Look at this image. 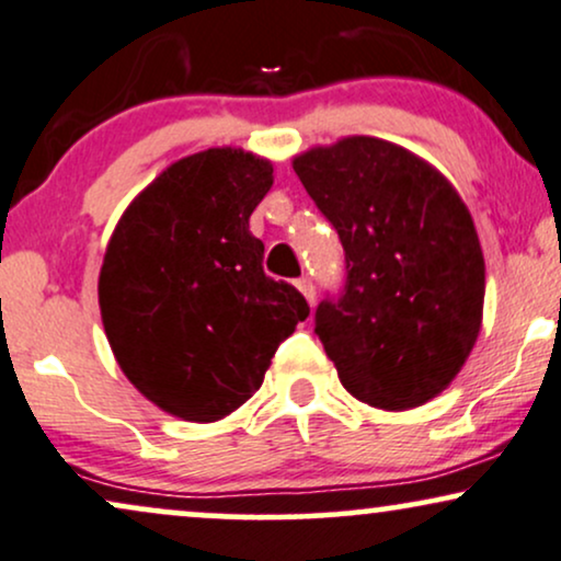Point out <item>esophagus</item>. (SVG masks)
I'll list each match as a JSON object with an SVG mask.
<instances>
[{"label":"esophagus","instance_id":"34e87169","mask_svg":"<svg viewBox=\"0 0 561 561\" xmlns=\"http://www.w3.org/2000/svg\"><path fill=\"white\" fill-rule=\"evenodd\" d=\"M296 288H299V291L304 294V299H307V301L312 304V307H314V301H317V291H314V283H312V278H309V275H301V278L296 280Z\"/></svg>","mask_w":561,"mask_h":561}]
</instances>
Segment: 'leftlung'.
<instances>
[{
    "mask_svg": "<svg viewBox=\"0 0 561 561\" xmlns=\"http://www.w3.org/2000/svg\"><path fill=\"white\" fill-rule=\"evenodd\" d=\"M294 171L343 244V288L314 312L343 387L385 411L439 396L471 354L483 312V254L458 192L377 137L309 150Z\"/></svg>",
    "mask_w": 561,
    "mask_h": 561,
    "instance_id": "left-lung-1",
    "label": "left lung"
}]
</instances>
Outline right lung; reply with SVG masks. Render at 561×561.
Listing matches in <instances>:
<instances>
[{"mask_svg": "<svg viewBox=\"0 0 561 561\" xmlns=\"http://www.w3.org/2000/svg\"><path fill=\"white\" fill-rule=\"evenodd\" d=\"M273 165L233 148L182 158L127 207L103 257L106 337L145 398L218 421L260 390L278 345L309 317L291 283L262 270L249 216Z\"/></svg>", "mask_w": 561, "mask_h": 561, "instance_id": "add662e5", "label": "right lung"}]
</instances>
